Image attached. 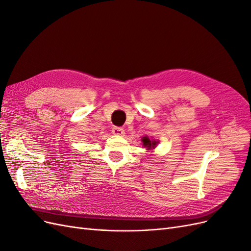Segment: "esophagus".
I'll list each match as a JSON object with an SVG mask.
<instances>
[{
  "label": "esophagus",
  "mask_w": 251,
  "mask_h": 251,
  "mask_svg": "<svg viewBox=\"0 0 251 251\" xmlns=\"http://www.w3.org/2000/svg\"><path fill=\"white\" fill-rule=\"evenodd\" d=\"M112 133H113L114 135H117V136H123V135L125 134V130H124V128H121V127L114 126V127L112 128Z\"/></svg>",
  "instance_id": "obj_1"
}]
</instances>
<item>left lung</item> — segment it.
Segmentation results:
<instances>
[{
    "instance_id": "obj_1",
    "label": "left lung",
    "mask_w": 251,
    "mask_h": 251,
    "mask_svg": "<svg viewBox=\"0 0 251 251\" xmlns=\"http://www.w3.org/2000/svg\"><path fill=\"white\" fill-rule=\"evenodd\" d=\"M141 141H142V143H143V147L147 148L148 150H153V149H155V148L157 147V144H158V141H157V140L151 139V138L148 137V136H144V137H142Z\"/></svg>"
}]
</instances>
